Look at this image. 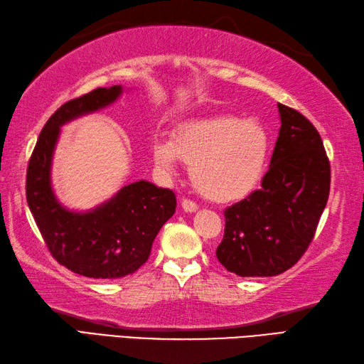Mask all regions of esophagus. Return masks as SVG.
<instances>
[{
	"label": "esophagus",
	"instance_id": "34e87169",
	"mask_svg": "<svg viewBox=\"0 0 364 364\" xmlns=\"http://www.w3.org/2000/svg\"><path fill=\"white\" fill-rule=\"evenodd\" d=\"M181 205H182L183 212H188V213H193V212H196V210H198V204L193 203L191 199H183Z\"/></svg>",
	"mask_w": 364,
	"mask_h": 364
}]
</instances>
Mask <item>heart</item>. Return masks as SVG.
<instances>
[{
    "label": "heart",
    "mask_w": 364,
    "mask_h": 364,
    "mask_svg": "<svg viewBox=\"0 0 364 364\" xmlns=\"http://www.w3.org/2000/svg\"><path fill=\"white\" fill-rule=\"evenodd\" d=\"M269 156V135L255 118L212 115L177 129L171 141H156L152 159L165 174L177 159L190 165L191 181L213 203L245 199L260 182Z\"/></svg>",
    "instance_id": "b5f03b06"
}]
</instances>
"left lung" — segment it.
<instances>
[{"label":"left lung","instance_id":"obj_1","mask_svg":"<svg viewBox=\"0 0 364 364\" xmlns=\"http://www.w3.org/2000/svg\"><path fill=\"white\" fill-rule=\"evenodd\" d=\"M280 131L262 188L224 210L216 257L240 277H272L309 249L330 191L321 135L297 110L277 104Z\"/></svg>","mask_w":364,"mask_h":364}]
</instances>
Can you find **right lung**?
Wrapping results in <instances>:
<instances>
[{
  "mask_svg": "<svg viewBox=\"0 0 364 364\" xmlns=\"http://www.w3.org/2000/svg\"><path fill=\"white\" fill-rule=\"evenodd\" d=\"M121 87L95 88L63 104L46 121L28 164L26 200L51 255L92 279H119L146 263L152 243L176 212L173 190L139 181L107 203L77 213L62 207L51 188V160L60 126L117 101Z\"/></svg>",
  "mask_w": 364,
  "mask_h": 364,
  "instance_id": "add662e5",
  "label": "right lung"
}]
</instances>
